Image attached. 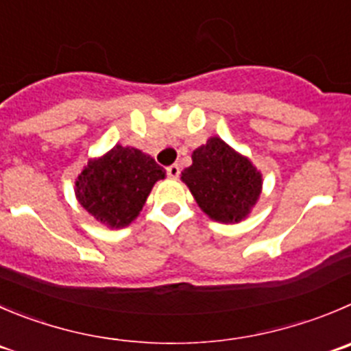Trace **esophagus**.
Here are the masks:
<instances>
[{
  "instance_id": "1",
  "label": "esophagus",
  "mask_w": 351,
  "mask_h": 351,
  "mask_svg": "<svg viewBox=\"0 0 351 351\" xmlns=\"http://www.w3.org/2000/svg\"><path fill=\"white\" fill-rule=\"evenodd\" d=\"M167 176L172 179H178L179 176H181V167H179L178 163H173V165L167 167Z\"/></svg>"
}]
</instances>
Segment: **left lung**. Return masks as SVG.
<instances>
[{
  "mask_svg": "<svg viewBox=\"0 0 351 351\" xmlns=\"http://www.w3.org/2000/svg\"><path fill=\"white\" fill-rule=\"evenodd\" d=\"M181 179L199 208L226 223L245 219L262 189L258 170L220 138H210L193 152V165L184 169Z\"/></svg>",
  "mask_w": 351,
  "mask_h": 351,
  "instance_id": "1",
  "label": "left lung"
}]
</instances>
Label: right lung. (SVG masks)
Returning a JSON list of instances; mask_svg holds the SVG:
<instances>
[{
    "mask_svg": "<svg viewBox=\"0 0 351 351\" xmlns=\"http://www.w3.org/2000/svg\"><path fill=\"white\" fill-rule=\"evenodd\" d=\"M165 170L143 152L117 145L88 163L75 181L79 203L99 222L123 228L141 212L153 184Z\"/></svg>",
    "mask_w": 351,
    "mask_h": 351,
    "instance_id": "1",
    "label": "right lung"
}]
</instances>
